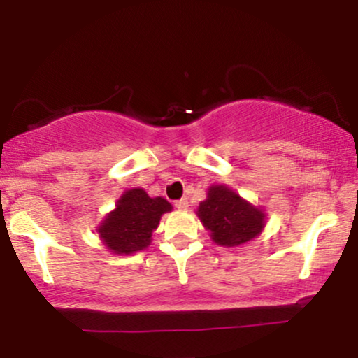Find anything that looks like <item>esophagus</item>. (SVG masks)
Wrapping results in <instances>:
<instances>
[{
    "mask_svg": "<svg viewBox=\"0 0 358 358\" xmlns=\"http://www.w3.org/2000/svg\"><path fill=\"white\" fill-rule=\"evenodd\" d=\"M175 207L178 208V210H187V208H188V200H187V199H180V200H176V202H175Z\"/></svg>",
    "mask_w": 358,
    "mask_h": 358,
    "instance_id": "esophagus-1",
    "label": "esophagus"
}]
</instances>
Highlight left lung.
<instances>
[{
  "label": "left lung",
  "mask_w": 358,
  "mask_h": 358,
  "mask_svg": "<svg viewBox=\"0 0 358 358\" xmlns=\"http://www.w3.org/2000/svg\"><path fill=\"white\" fill-rule=\"evenodd\" d=\"M199 217L220 245H239L257 236L264 227V213L242 200L227 187H212L200 203Z\"/></svg>",
  "instance_id": "left-lung-1"
}]
</instances>
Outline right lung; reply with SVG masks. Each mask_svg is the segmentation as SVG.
<instances>
[{"label": "right lung", "mask_w": 358, "mask_h": 358, "mask_svg": "<svg viewBox=\"0 0 358 358\" xmlns=\"http://www.w3.org/2000/svg\"><path fill=\"white\" fill-rule=\"evenodd\" d=\"M170 210L171 205L165 199H150L145 190L134 188L119 199L116 210L109 213L99 227V234L113 252H136L150 244L151 234L158 227L162 215Z\"/></svg>", "instance_id": "add662e5"}]
</instances>
